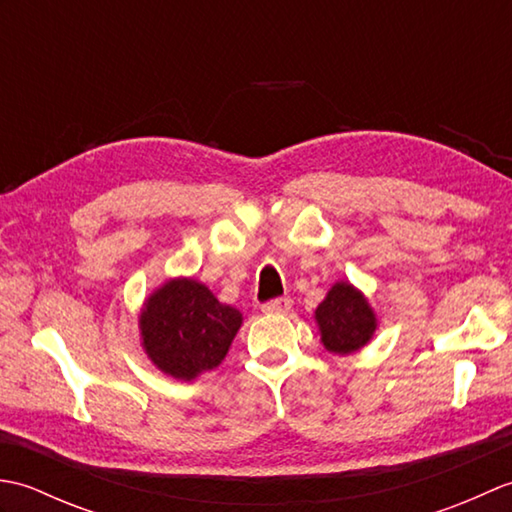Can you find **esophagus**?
<instances>
[{"mask_svg":"<svg viewBox=\"0 0 512 512\" xmlns=\"http://www.w3.org/2000/svg\"><path fill=\"white\" fill-rule=\"evenodd\" d=\"M290 308H292V301L288 297L273 299V301H268L262 306V310L268 312V314H286V312H290Z\"/></svg>","mask_w":512,"mask_h":512,"instance_id":"34e87169","label":"esophagus"}]
</instances>
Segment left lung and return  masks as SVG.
I'll use <instances>...</instances> for the list:
<instances>
[{
  "mask_svg": "<svg viewBox=\"0 0 512 512\" xmlns=\"http://www.w3.org/2000/svg\"><path fill=\"white\" fill-rule=\"evenodd\" d=\"M321 343L328 352L352 354L365 347L376 332V314L365 295L350 281H336L314 310Z\"/></svg>",
  "mask_w": 512,
  "mask_h": 512,
  "instance_id": "1",
  "label": "left lung"
}]
</instances>
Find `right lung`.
Masks as SVG:
<instances>
[{"instance_id":"obj_1","label":"right lung","mask_w":512,"mask_h":512,"mask_svg":"<svg viewBox=\"0 0 512 512\" xmlns=\"http://www.w3.org/2000/svg\"><path fill=\"white\" fill-rule=\"evenodd\" d=\"M138 325L151 363L171 378L193 380L224 361L242 312L217 301L200 281L178 277L151 292Z\"/></svg>"}]
</instances>
